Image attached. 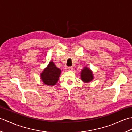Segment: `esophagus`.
I'll use <instances>...</instances> for the list:
<instances>
[{
    "instance_id": "1",
    "label": "esophagus",
    "mask_w": 132,
    "mask_h": 132,
    "mask_svg": "<svg viewBox=\"0 0 132 132\" xmlns=\"http://www.w3.org/2000/svg\"><path fill=\"white\" fill-rule=\"evenodd\" d=\"M68 69L69 71H72L73 70V68H72V67H68Z\"/></svg>"
}]
</instances>
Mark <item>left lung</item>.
I'll return each instance as SVG.
<instances>
[{
	"instance_id": "obj_1",
	"label": "left lung",
	"mask_w": 132,
	"mask_h": 132,
	"mask_svg": "<svg viewBox=\"0 0 132 132\" xmlns=\"http://www.w3.org/2000/svg\"><path fill=\"white\" fill-rule=\"evenodd\" d=\"M81 79L85 83L90 82L94 79L92 72L89 68L85 67L81 71Z\"/></svg>"
}]
</instances>
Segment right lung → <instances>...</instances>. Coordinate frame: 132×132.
I'll return each mask as SVG.
<instances>
[{"instance_id": "right-lung-1", "label": "right lung", "mask_w": 132, "mask_h": 132, "mask_svg": "<svg viewBox=\"0 0 132 132\" xmlns=\"http://www.w3.org/2000/svg\"><path fill=\"white\" fill-rule=\"evenodd\" d=\"M61 72V70L56 67L53 61H50L41 74V80L46 85L54 86L57 83Z\"/></svg>"}]
</instances>
